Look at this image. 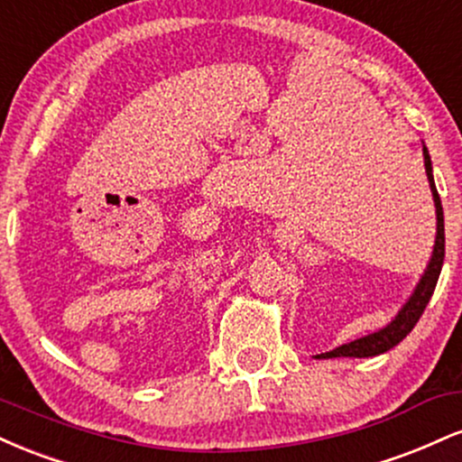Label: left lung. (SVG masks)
I'll return each mask as SVG.
<instances>
[{
  "label": "left lung",
  "instance_id": "1",
  "mask_svg": "<svg viewBox=\"0 0 462 462\" xmlns=\"http://www.w3.org/2000/svg\"><path fill=\"white\" fill-rule=\"evenodd\" d=\"M423 164H426V173H428V182H430V190L434 198V206H437V241H434V252L430 258V264H428L426 273H423L421 282L417 284L415 293L411 295V300L406 301L404 309L400 310V315L395 317L389 326L383 328V330L367 334V337L356 338V341L346 343V346L332 349V352L321 354L323 358H332V356H354V358H369V356H378V354L389 352L391 347H395L397 343L404 341L406 334L417 326L419 317L423 315L426 310L428 301H430L434 286H437L439 273H441L443 267V258H445V226H443V206H441V198H439L437 187H434V178H432V161L430 153H428L426 147H423Z\"/></svg>",
  "mask_w": 462,
  "mask_h": 462
}]
</instances>
